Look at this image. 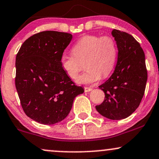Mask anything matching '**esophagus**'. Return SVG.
<instances>
[{
  "instance_id": "1",
  "label": "esophagus",
  "mask_w": 159,
  "mask_h": 159,
  "mask_svg": "<svg viewBox=\"0 0 159 159\" xmlns=\"http://www.w3.org/2000/svg\"><path fill=\"white\" fill-rule=\"evenodd\" d=\"M93 89L91 88V87H84V92H90V91L92 90Z\"/></svg>"
}]
</instances>
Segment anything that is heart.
Instances as JSON below:
<instances>
[{
  "instance_id": "obj_1",
  "label": "heart",
  "mask_w": 159,
  "mask_h": 159,
  "mask_svg": "<svg viewBox=\"0 0 159 159\" xmlns=\"http://www.w3.org/2000/svg\"><path fill=\"white\" fill-rule=\"evenodd\" d=\"M73 54H63L61 66L69 78L75 79L84 62L86 71L77 78L80 84H90L105 78L112 72L117 58V46L110 36L86 35L81 37L72 48Z\"/></svg>"
}]
</instances>
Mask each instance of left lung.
<instances>
[{"instance_id": "8db88e82", "label": "left lung", "mask_w": 159, "mask_h": 159, "mask_svg": "<svg viewBox=\"0 0 159 159\" xmlns=\"http://www.w3.org/2000/svg\"><path fill=\"white\" fill-rule=\"evenodd\" d=\"M112 35L118 48L117 63L112 75L98 87L105 96L96 108L105 117L122 120L139 106L145 92L147 69L143 49L132 35L116 29Z\"/></svg>"}]
</instances>
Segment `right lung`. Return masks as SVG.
<instances>
[{"label": "right lung", "mask_w": 159, "mask_h": 159, "mask_svg": "<svg viewBox=\"0 0 159 159\" xmlns=\"http://www.w3.org/2000/svg\"><path fill=\"white\" fill-rule=\"evenodd\" d=\"M68 33L47 30L21 45L16 58L15 83L25 114L37 123L52 125L64 120L75 98L84 93L61 66V56L72 40Z\"/></svg>", "instance_id": "obj_1"}]
</instances>
